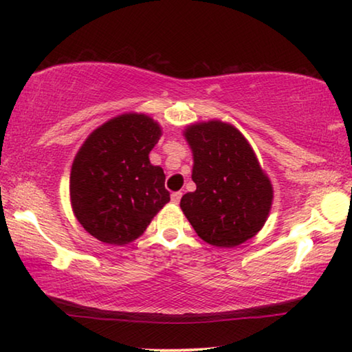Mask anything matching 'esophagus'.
<instances>
[{"label": "esophagus", "mask_w": 352, "mask_h": 352, "mask_svg": "<svg viewBox=\"0 0 352 352\" xmlns=\"http://www.w3.org/2000/svg\"><path fill=\"white\" fill-rule=\"evenodd\" d=\"M182 192L180 190H177V192H172V195H170V199H172V201H174V204H178V201H180V199H182Z\"/></svg>", "instance_id": "34e87169"}]
</instances>
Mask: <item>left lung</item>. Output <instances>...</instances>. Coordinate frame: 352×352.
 Instances as JSON below:
<instances>
[{
	"instance_id": "left-lung-1",
	"label": "left lung",
	"mask_w": 352,
	"mask_h": 352,
	"mask_svg": "<svg viewBox=\"0 0 352 352\" xmlns=\"http://www.w3.org/2000/svg\"><path fill=\"white\" fill-rule=\"evenodd\" d=\"M184 136L192 148V180L180 206L201 239L233 248L258 233L269 216L273 189L253 148L230 124H194Z\"/></svg>"
}]
</instances>
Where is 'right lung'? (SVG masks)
<instances>
[{
  "mask_svg": "<svg viewBox=\"0 0 352 352\" xmlns=\"http://www.w3.org/2000/svg\"><path fill=\"white\" fill-rule=\"evenodd\" d=\"M160 136L152 118L129 113L94 130L77 152L71 205L80 225L100 242L124 245L138 239L170 200L163 169L148 162Z\"/></svg>",
  "mask_w": 352,
  "mask_h": 352,
  "instance_id": "1",
  "label": "right lung"
}]
</instances>
